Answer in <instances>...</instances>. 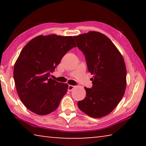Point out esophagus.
<instances>
[{
	"label": "esophagus",
	"mask_w": 146,
	"mask_h": 146,
	"mask_svg": "<svg viewBox=\"0 0 146 146\" xmlns=\"http://www.w3.org/2000/svg\"><path fill=\"white\" fill-rule=\"evenodd\" d=\"M74 88H75V86H74L69 85V86H68V90L69 91H72Z\"/></svg>",
	"instance_id": "34e87169"
}]
</instances>
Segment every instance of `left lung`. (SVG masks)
<instances>
[{"label":"left lung","mask_w":146,"mask_h":146,"mask_svg":"<svg viewBox=\"0 0 146 146\" xmlns=\"http://www.w3.org/2000/svg\"><path fill=\"white\" fill-rule=\"evenodd\" d=\"M93 75L91 88H85L86 97L79 109L91 117L108 115L120 102L126 87V68L121 53L104 35L97 31L74 36Z\"/></svg>","instance_id":"8db88e82"}]
</instances>
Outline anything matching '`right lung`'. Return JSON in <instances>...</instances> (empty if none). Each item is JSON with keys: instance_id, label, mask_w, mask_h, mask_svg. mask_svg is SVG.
<instances>
[{"instance_id": "obj_1", "label": "right lung", "mask_w": 146, "mask_h": 146, "mask_svg": "<svg viewBox=\"0 0 146 146\" xmlns=\"http://www.w3.org/2000/svg\"><path fill=\"white\" fill-rule=\"evenodd\" d=\"M76 47L71 36L40 35L22 49L14 66L13 77L21 102L38 115L58 107L68 85L49 78L66 53Z\"/></svg>"}]
</instances>
